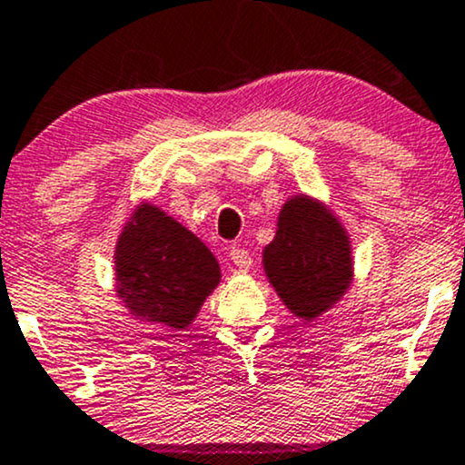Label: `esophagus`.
<instances>
[{"mask_svg":"<svg viewBox=\"0 0 465 465\" xmlns=\"http://www.w3.org/2000/svg\"><path fill=\"white\" fill-rule=\"evenodd\" d=\"M228 257L232 259V263L237 265V268L242 270V272H248L250 265H252V257H250L248 250H243V248H239V246H232L231 252H228Z\"/></svg>","mask_w":465,"mask_h":465,"instance_id":"34e87169","label":"esophagus"}]
</instances>
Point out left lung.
Segmentation results:
<instances>
[{
    "label": "left lung",
    "mask_w": 465,
    "mask_h": 465,
    "mask_svg": "<svg viewBox=\"0 0 465 465\" xmlns=\"http://www.w3.org/2000/svg\"><path fill=\"white\" fill-rule=\"evenodd\" d=\"M261 263L281 302L305 322L338 305L353 283L347 228L325 202L305 193L281 206Z\"/></svg>",
    "instance_id": "1"
}]
</instances>
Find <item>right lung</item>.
I'll return each mask as SVG.
<instances>
[{
	"label": "right lung",
	"mask_w": 465,
	"mask_h": 465,
	"mask_svg": "<svg viewBox=\"0 0 465 465\" xmlns=\"http://www.w3.org/2000/svg\"><path fill=\"white\" fill-rule=\"evenodd\" d=\"M116 296L129 314L151 325L184 331L222 281L215 254L197 234L140 202L114 250Z\"/></svg>",
	"instance_id": "add662e5"
}]
</instances>
